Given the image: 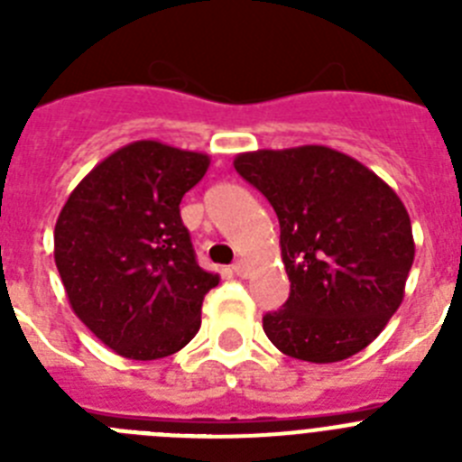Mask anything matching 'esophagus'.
Instances as JSON below:
<instances>
[{
  "label": "esophagus",
  "instance_id": "obj_1",
  "mask_svg": "<svg viewBox=\"0 0 462 462\" xmlns=\"http://www.w3.org/2000/svg\"><path fill=\"white\" fill-rule=\"evenodd\" d=\"M234 273H236V275H238V277H247V275H250V268H247V261H245V259L236 261V263H234Z\"/></svg>",
  "mask_w": 462,
  "mask_h": 462
}]
</instances>
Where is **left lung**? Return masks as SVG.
<instances>
[{"mask_svg": "<svg viewBox=\"0 0 462 462\" xmlns=\"http://www.w3.org/2000/svg\"><path fill=\"white\" fill-rule=\"evenodd\" d=\"M234 166L280 219L291 291L263 317L268 340L310 363L365 349L402 303L414 263L411 222L398 194L326 145L243 152Z\"/></svg>", "mask_w": 462, "mask_h": 462, "instance_id": "1", "label": "left lung"}]
</instances>
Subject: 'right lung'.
<instances>
[{
  "label": "right lung",
  "mask_w": 462,
  "mask_h": 462,
  "mask_svg": "<svg viewBox=\"0 0 462 462\" xmlns=\"http://www.w3.org/2000/svg\"><path fill=\"white\" fill-rule=\"evenodd\" d=\"M208 166L203 152L129 143L85 175L57 217L55 263L71 310L120 356H171L201 328L219 275L196 263L180 201Z\"/></svg>",
  "instance_id": "1"
}]
</instances>
